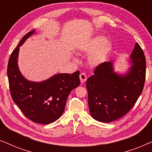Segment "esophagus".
Masks as SVG:
<instances>
[{
    "label": "esophagus",
    "instance_id": "obj_1",
    "mask_svg": "<svg viewBox=\"0 0 152 152\" xmlns=\"http://www.w3.org/2000/svg\"><path fill=\"white\" fill-rule=\"evenodd\" d=\"M80 81H81V83H84L86 82V80H87V77H86V75L84 73V72H82L80 75Z\"/></svg>",
    "mask_w": 152,
    "mask_h": 152
}]
</instances>
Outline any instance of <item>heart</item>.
<instances>
[{
	"instance_id": "b5f03b06",
	"label": "heart",
	"mask_w": 152,
	"mask_h": 152,
	"mask_svg": "<svg viewBox=\"0 0 152 152\" xmlns=\"http://www.w3.org/2000/svg\"><path fill=\"white\" fill-rule=\"evenodd\" d=\"M105 37L98 35L91 39L90 42L82 48L84 53H91L89 61L93 66H98L102 64L107 59L108 55L111 50V44L106 42Z\"/></svg>"
}]
</instances>
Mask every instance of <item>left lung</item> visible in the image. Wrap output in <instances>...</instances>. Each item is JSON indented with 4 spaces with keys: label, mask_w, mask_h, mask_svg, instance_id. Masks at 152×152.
I'll return each mask as SVG.
<instances>
[{
    "label": "left lung",
    "mask_w": 152,
    "mask_h": 152,
    "mask_svg": "<svg viewBox=\"0 0 152 152\" xmlns=\"http://www.w3.org/2000/svg\"><path fill=\"white\" fill-rule=\"evenodd\" d=\"M130 66L125 73L114 71L113 62L99 64L86 82L90 113L95 120L111 122L132 109L144 87L146 60L138 43L129 57Z\"/></svg>",
    "instance_id": "8db88e82"
}]
</instances>
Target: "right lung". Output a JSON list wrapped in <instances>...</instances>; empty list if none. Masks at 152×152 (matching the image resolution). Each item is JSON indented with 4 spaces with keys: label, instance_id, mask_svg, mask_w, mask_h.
Listing matches in <instances>:
<instances>
[{
    "label": "right lung",
    "instance_id": "obj_1",
    "mask_svg": "<svg viewBox=\"0 0 152 152\" xmlns=\"http://www.w3.org/2000/svg\"><path fill=\"white\" fill-rule=\"evenodd\" d=\"M34 33L33 30L25 35L12 52L7 77L12 99L23 113L35 123L48 124L59 119L64 113L70 91L80 84V72L58 73L40 82L25 78L18 66L19 48Z\"/></svg>",
    "mask_w": 152,
    "mask_h": 152
}]
</instances>
